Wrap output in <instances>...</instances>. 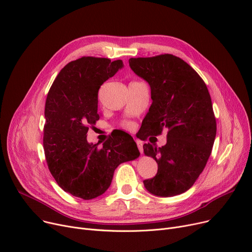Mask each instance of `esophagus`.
Returning a JSON list of instances; mask_svg holds the SVG:
<instances>
[{"instance_id":"1","label":"esophagus","mask_w":252,"mask_h":252,"mask_svg":"<svg viewBox=\"0 0 252 252\" xmlns=\"http://www.w3.org/2000/svg\"><path fill=\"white\" fill-rule=\"evenodd\" d=\"M137 145H138V148H139V151L141 152V154H143V143L141 141H137Z\"/></svg>"}]
</instances>
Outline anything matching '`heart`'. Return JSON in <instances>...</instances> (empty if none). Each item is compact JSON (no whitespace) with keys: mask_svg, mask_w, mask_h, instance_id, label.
Returning <instances> with one entry per match:
<instances>
[{"mask_svg":"<svg viewBox=\"0 0 252 252\" xmlns=\"http://www.w3.org/2000/svg\"><path fill=\"white\" fill-rule=\"evenodd\" d=\"M127 127H130V126H129V125H127Z\"/></svg>","mask_w":252,"mask_h":252,"instance_id":"1","label":"heart"}]
</instances>
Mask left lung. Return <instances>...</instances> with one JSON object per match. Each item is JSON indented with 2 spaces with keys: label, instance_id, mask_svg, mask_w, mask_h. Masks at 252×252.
Masks as SVG:
<instances>
[{
  "label": "left lung",
  "instance_id": "8db88e82",
  "mask_svg": "<svg viewBox=\"0 0 252 252\" xmlns=\"http://www.w3.org/2000/svg\"><path fill=\"white\" fill-rule=\"evenodd\" d=\"M129 67L151 89L152 104L142 126L147 135L168 130L166 144H144L145 155L158 164L146 190L173 197L189 190L204 169L217 136L210 95L202 78L191 66L170 54L130 58Z\"/></svg>",
  "mask_w": 252,
  "mask_h": 252
}]
</instances>
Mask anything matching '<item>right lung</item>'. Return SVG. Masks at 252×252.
Listing matches in <instances>:
<instances>
[{
  "mask_svg": "<svg viewBox=\"0 0 252 252\" xmlns=\"http://www.w3.org/2000/svg\"><path fill=\"white\" fill-rule=\"evenodd\" d=\"M124 67L122 60L83 57L64 66L46 100L44 150L52 176L67 193L85 200L110 187L114 170L140 156L126 139L106 141L101 148L87 140L89 126L99 121L98 91Z\"/></svg>",
  "mask_w": 252,
  "mask_h": 252,
  "instance_id": "1",
  "label": "right lung"
}]
</instances>
